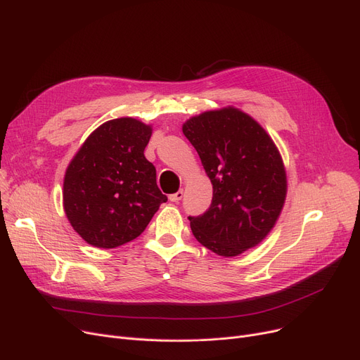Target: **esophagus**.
Returning a JSON list of instances; mask_svg holds the SVG:
<instances>
[{
  "label": "esophagus",
  "mask_w": 360,
  "mask_h": 360,
  "mask_svg": "<svg viewBox=\"0 0 360 360\" xmlns=\"http://www.w3.org/2000/svg\"><path fill=\"white\" fill-rule=\"evenodd\" d=\"M182 197H184V191L179 190V191L175 193V194H170V195H169V200L172 201V202H178V201L182 200Z\"/></svg>",
  "instance_id": "obj_1"
}]
</instances>
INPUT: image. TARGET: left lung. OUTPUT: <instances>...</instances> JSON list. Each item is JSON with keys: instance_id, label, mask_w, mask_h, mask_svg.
I'll return each instance as SVG.
<instances>
[{"instance_id": "obj_1", "label": "left lung", "mask_w": 360, "mask_h": 360, "mask_svg": "<svg viewBox=\"0 0 360 360\" xmlns=\"http://www.w3.org/2000/svg\"><path fill=\"white\" fill-rule=\"evenodd\" d=\"M182 132L213 185L209 210L188 217L195 239L221 257L257 247L274 228L288 193L274 141L252 117L233 106L190 118Z\"/></svg>"}]
</instances>
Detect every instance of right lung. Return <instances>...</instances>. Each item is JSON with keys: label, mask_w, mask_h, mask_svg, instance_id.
<instances>
[{"label": "right lung", "mask_w": 360, "mask_h": 360, "mask_svg": "<svg viewBox=\"0 0 360 360\" xmlns=\"http://www.w3.org/2000/svg\"><path fill=\"white\" fill-rule=\"evenodd\" d=\"M151 125L110 120L94 129L70 162L63 190L64 212L87 243L117 248L136 239L167 201L156 169L144 156Z\"/></svg>", "instance_id": "1"}]
</instances>
